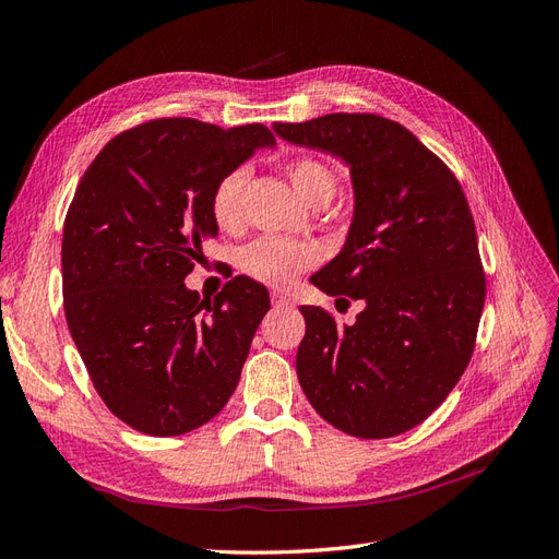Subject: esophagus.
<instances>
[{"mask_svg":"<svg viewBox=\"0 0 559 559\" xmlns=\"http://www.w3.org/2000/svg\"><path fill=\"white\" fill-rule=\"evenodd\" d=\"M270 300H273L275 308H292V298L282 294V292H273L270 294Z\"/></svg>","mask_w":559,"mask_h":559,"instance_id":"34e87169","label":"esophagus"}]
</instances>
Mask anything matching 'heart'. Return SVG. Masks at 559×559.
<instances>
[{
    "label": "heart",
    "mask_w": 559,
    "mask_h": 559,
    "mask_svg": "<svg viewBox=\"0 0 559 559\" xmlns=\"http://www.w3.org/2000/svg\"><path fill=\"white\" fill-rule=\"evenodd\" d=\"M296 193L312 207H324L333 200L337 177L326 163L312 156H298L286 165ZM249 181L247 167H235L216 181L210 210L214 224L222 230H238L245 222V189ZM319 253L312 245L284 238H259L238 253V267L251 280L267 286H289L302 270L317 263Z\"/></svg>",
    "instance_id": "obj_1"
}]
</instances>
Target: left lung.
Masks as SVG:
<instances>
[{"label": "left lung", "mask_w": 559, "mask_h": 559, "mask_svg": "<svg viewBox=\"0 0 559 559\" xmlns=\"http://www.w3.org/2000/svg\"><path fill=\"white\" fill-rule=\"evenodd\" d=\"M273 128L341 156L354 183L347 242L310 282L364 310L341 326L324 308H300L298 382L335 429L399 436L445 401L476 347L487 286L466 195L433 151L378 114Z\"/></svg>", "instance_id": "8db88e82"}]
</instances>
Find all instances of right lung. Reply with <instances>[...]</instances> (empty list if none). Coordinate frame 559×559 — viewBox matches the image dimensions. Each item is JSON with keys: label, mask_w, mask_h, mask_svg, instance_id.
Wrapping results in <instances>:
<instances>
[{"label": "right lung", "mask_w": 559, "mask_h": 559, "mask_svg": "<svg viewBox=\"0 0 559 559\" xmlns=\"http://www.w3.org/2000/svg\"><path fill=\"white\" fill-rule=\"evenodd\" d=\"M265 126L156 118L116 134L81 177L62 233L67 326L95 392L134 431L179 436L222 413L263 314L267 289L233 277L205 300L186 289L216 238V181Z\"/></svg>", "instance_id": "add662e5"}]
</instances>
